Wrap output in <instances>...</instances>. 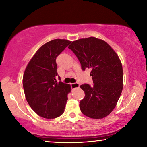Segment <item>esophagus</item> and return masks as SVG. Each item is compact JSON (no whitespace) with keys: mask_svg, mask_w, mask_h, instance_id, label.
<instances>
[{"mask_svg":"<svg viewBox=\"0 0 147 147\" xmlns=\"http://www.w3.org/2000/svg\"><path fill=\"white\" fill-rule=\"evenodd\" d=\"M79 86H80V84H79V83H78V82L71 83V87L72 89L76 88H78Z\"/></svg>","mask_w":147,"mask_h":147,"instance_id":"esophagus-1","label":"esophagus"}]
</instances>
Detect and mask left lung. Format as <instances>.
Segmentation results:
<instances>
[{"instance_id": "left-lung-1", "label": "left lung", "mask_w": 147, "mask_h": 147, "mask_svg": "<svg viewBox=\"0 0 147 147\" xmlns=\"http://www.w3.org/2000/svg\"><path fill=\"white\" fill-rule=\"evenodd\" d=\"M71 43L69 48L77 57L82 71L92 69L94 84L80 85L85 94L79 104L81 112L93 119H102L112 111L121 96V63L112 48L102 39L90 37Z\"/></svg>"}]
</instances>
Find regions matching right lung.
Masks as SVG:
<instances>
[{
  "instance_id": "1",
  "label": "right lung",
  "mask_w": 147,
  "mask_h": 147,
  "mask_svg": "<svg viewBox=\"0 0 147 147\" xmlns=\"http://www.w3.org/2000/svg\"><path fill=\"white\" fill-rule=\"evenodd\" d=\"M71 43L57 39L46 43L35 53L26 67L23 88L26 100L38 115L53 119L64 112L71 86L61 80L56 59Z\"/></svg>"
}]
</instances>
